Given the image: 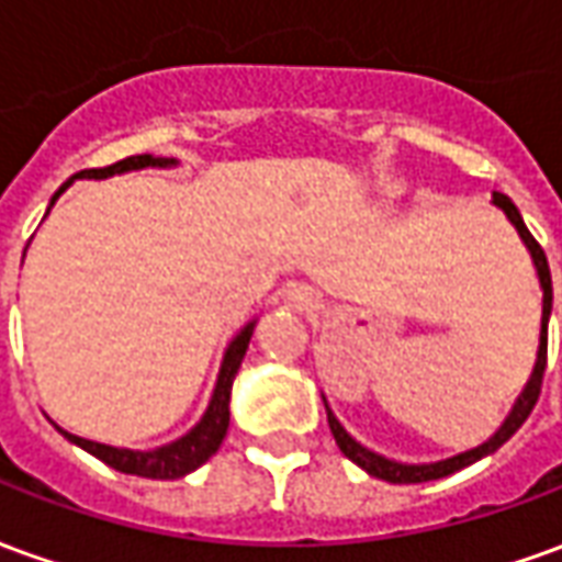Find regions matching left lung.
I'll use <instances>...</instances> for the list:
<instances>
[{
    "mask_svg": "<svg viewBox=\"0 0 562 562\" xmlns=\"http://www.w3.org/2000/svg\"><path fill=\"white\" fill-rule=\"evenodd\" d=\"M494 204L496 207L506 210V216L512 220V225L518 228V234L524 237V244H527V249L532 252V261H536V270H539V282H542V292H544V301H542V337H539V358H536V367H532V376L530 382H527V389H524V394L518 397V403H515V409H512V415L506 418V424L496 430L484 446L472 448V451H463V454H458V458H448V460H439V463H422V467H409V463H397V460H389L382 458V454H373L370 448L358 446L352 436L346 434L340 427V422L334 418V413L328 409V403H325V409H328V424H330V434H334V439H337V446H340V451L346 454L349 460H355L361 470H367L370 475H376V479H382V482H391V484H418V482H434V479H442V475H451V472L463 470V467H470V463H475V460H482L484 454H491V451H496V448L503 446V442H508L512 436H515V430H518L520 424L527 422L532 413V406L539 403V394H542V379H544V367H548V316H551V301H554V292H551V270H548V258H544V249L539 246V240L532 237L530 228L524 225V220H520L518 207L508 201L506 195H499V192H494Z\"/></svg>",
    "mask_w": 562,
    "mask_h": 562,
    "instance_id": "obj_1",
    "label": "left lung"
}]
</instances>
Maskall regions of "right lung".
<instances>
[{
  "label": "right lung",
  "mask_w": 562,
  "mask_h": 562,
  "mask_svg": "<svg viewBox=\"0 0 562 562\" xmlns=\"http://www.w3.org/2000/svg\"><path fill=\"white\" fill-rule=\"evenodd\" d=\"M147 165H171L168 159H153L149 153L144 156H128L123 161H114V165H104V168H90V171H80L75 177H111V173L120 171H132V168H147ZM71 177V180H75ZM68 180V183H71ZM68 183L59 186V192L50 198V207L54 201L68 189ZM252 328L256 325H246L234 342L228 346L225 352V361H222L220 379H216V389H213V397H210V406L204 418L183 436L177 439L171 446H161L156 451H128V448H114V446H102V442H90V439H80L75 434H63L80 446L83 451H90L99 460H104L108 467H114L120 472H128V475H144V479H180L186 472L198 470L201 463L207 458L216 454V448L222 446L225 439V430H228V401H232V382L237 376V367L244 361L246 346H249V337H252Z\"/></svg>",
  "instance_id": "obj_1"
}]
</instances>
